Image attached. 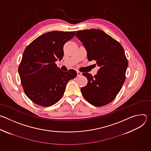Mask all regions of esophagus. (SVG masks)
<instances>
[{"instance_id": "34e87169", "label": "esophagus", "mask_w": 151, "mask_h": 151, "mask_svg": "<svg viewBox=\"0 0 151 151\" xmlns=\"http://www.w3.org/2000/svg\"><path fill=\"white\" fill-rule=\"evenodd\" d=\"M77 75H78V76H81V75H82V73L80 72L79 71H77Z\"/></svg>"}]
</instances>
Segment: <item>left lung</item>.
I'll list each match as a JSON object with an SVG mask.
<instances>
[{
	"mask_svg": "<svg viewBox=\"0 0 151 151\" xmlns=\"http://www.w3.org/2000/svg\"><path fill=\"white\" fill-rule=\"evenodd\" d=\"M76 36L87 52L89 61L95 60L100 68L93 76L83 73L87 85L81 88L83 97L94 106L100 107L112 101L125 79L128 61L118 42L99 29L77 31Z\"/></svg>",
	"mask_w": 151,
	"mask_h": 151,
	"instance_id": "8db88e82",
	"label": "left lung"
}]
</instances>
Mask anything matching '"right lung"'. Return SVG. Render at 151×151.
Wrapping results in <instances>:
<instances>
[{
	"label": "right lung",
	"instance_id": "1",
	"mask_svg": "<svg viewBox=\"0 0 151 151\" xmlns=\"http://www.w3.org/2000/svg\"><path fill=\"white\" fill-rule=\"evenodd\" d=\"M75 36V32L52 31L35 39L25 49L18 73L26 95L33 103L48 107L63 96L69 81L77 73L63 72L56 61L63 58L64 44Z\"/></svg>",
	"mask_w": 151,
	"mask_h": 151
}]
</instances>
